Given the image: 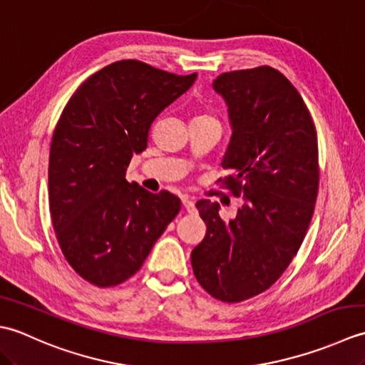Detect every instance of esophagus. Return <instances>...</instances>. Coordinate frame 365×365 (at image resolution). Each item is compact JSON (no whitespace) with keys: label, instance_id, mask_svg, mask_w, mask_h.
Masks as SVG:
<instances>
[{"label":"esophagus","instance_id":"esophagus-1","mask_svg":"<svg viewBox=\"0 0 365 365\" xmlns=\"http://www.w3.org/2000/svg\"><path fill=\"white\" fill-rule=\"evenodd\" d=\"M182 202H183V207H185V210H187L188 213H192V212H196V207H195V202H192V200H191L190 197H183V199H182Z\"/></svg>","mask_w":365,"mask_h":365}]
</instances>
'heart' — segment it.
Returning <instances> with one entry per match:
<instances>
[{"label":"heart","instance_id":"b5f03b06","mask_svg":"<svg viewBox=\"0 0 365 365\" xmlns=\"http://www.w3.org/2000/svg\"><path fill=\"white\" fill-rule=\"evenodd\" d=\"M197 118H202V115H197Z\"/></svg>","mask_w":365,"mask_h":365}]
</instances>
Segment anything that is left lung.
<instances>
[{
  "instance_id": "obj_1",
  "label": "left lung",
  "mask_w": 365,
  "mask_h": 365,
  "mask_svg": "<svg viewBox=\"0 0 365 365\" xmlns=\"http://www.w3.org/2000/svg\"><path fill=\"white\" fill-rule=\"evenodd\" d=\"M232 139L224 180L245 204L224 221L220 204L196 202L207 232L191 252L200 287L222 302L268 290L290 265L311 224L319 192V143L312 115L297 88L269 66L221 73Z\"/></svg>"
}]
</instances>
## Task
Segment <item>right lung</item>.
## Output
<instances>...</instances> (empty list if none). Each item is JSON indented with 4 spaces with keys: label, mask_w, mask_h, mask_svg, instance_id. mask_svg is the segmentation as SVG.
I'll use <instances>...</instances> for the list:
<instances>
[{
    "label": "right lung",
    "mask_w": 365,
    "mask_h": 365,
    "mask_svg": "<svg viewBox=\"0 0 365 365\" xmlns=\"http://www.w3.org/2000/svg\"><path fill=\"white\" fill-rule=\"evenodd\" d=\"M196 76L118 61L91 75L61 114L50 147V215L66 260L89 284L106 289L136 274L180 212L178 196L128 183L125 173L155 118Z\"/></svg>",
    "instance_id": "right-lung-1"
}]
</instances>
